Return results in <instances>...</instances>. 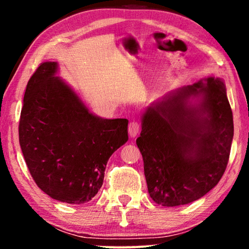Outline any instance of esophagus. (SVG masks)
<instances>
[{"label":"esophagus","instance_id":"34e87169","mask_svg":"<svg viewBox=\"0 0 249 249\" xmlns=\"http://www.w3.org/2000/svg\"><path fill=\"white\" fill-rule=\"evenodd\" d=\"M140 132V123L138 122H130L129 125H128V133H129V136L130 137H135L136 135Z\"/></svg>","mask_w":249,"mask_h":249}]
</instances>
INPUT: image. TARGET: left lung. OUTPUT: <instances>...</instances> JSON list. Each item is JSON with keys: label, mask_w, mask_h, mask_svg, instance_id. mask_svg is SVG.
<instances>
[{"label": "left lung", "mask_w": 249, "mask_h": 249, "mask_svg": "<svg viewBox=\"0 0 249 249\" xmlns=\"http://www.w3.org/2000/svg\"><path fill=\"white\" fill-rule=\"evenodd\" d=\"M234 136L225 83L210 77L151 103L136 140L148 193L156 203H191L224 175Z\"/></svg>", "instance_id": "left-lung-1"}]
</instances>
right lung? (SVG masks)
Listing matches in <instances>:
<instances>
[{
    "label": "right lung",
    "instance_id": "obj_1",
    "mask_svg": "<svg viewBox=\"0 0 249 249\" xmlns=\"http://www.w3.org/2000/svg\"><path fill=\"white\" fill-rule=\"evenodd\" d=\"M57 71V62H43L29 79L19 145L39 189L54 200L81 204L102 187L108 158L128 140V121L94 115Z\"/></svg>",
    "mask_w": 249,
    "mask_h": 249
}]
</instances>
